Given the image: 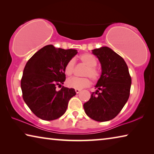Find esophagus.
Instances as JSON below:
<instances>
[{
    "instance_id": "34e87169",
    "label": "esophagus",
    "mask_w": 154,
    "mask_h": 154,
    "mask_svg": "<svg viewBox=\"0 0 154 154\" xmlns=\"http://www.w3.org/2000/svg\"><path fill=\"white\" fill-rule=\"evenodd\" d=\"M75 92H76L77 94H79V92H80V90H79V89H75Z\"/></svg>"
}]
</instances>
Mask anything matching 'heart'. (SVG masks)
<instances>
[{
  "label": "heart",
  "instance_id": "heart-1",
  "mask_svg": "<svg viewBox=\"0 0 154 154\" xmlns=\"http://www.w3.org/2000/svg\"><path fill=\"white\" fill-rule=\"evenodd\" d=\"M80 60L84 64L86 68H85L83 75L86 76L85 77H72L67 79L66 85L69 88H74V89H82V88L89 87L91 84V81L89 77L93 80L94 82H96L99 79L100 76V71L96 67L97 65V60L94 56L92 54L85 53L82 54L79 56ZM75 66V59L72 58L67 62L64 66V72L68 76H71L74 72Z\"/></svg>",
  "mask_w": 154,
  "mask_h": 154
}]
</instances>
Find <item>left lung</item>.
Returning <instances> with one entry per match:
<instances>
[{
	"label": "left lung",
	"mask_w": 154,
	"mask_h": 154,
	"mask_svg": "<svg viewBox=\"0 0 154 154\" xmlns=\"http://www.w3.org/2000/svg\"><path fill=\"white\" fill-rule=\"evenodd\" d=\"M102 74L90 100L84 103L85 113L97 122H106L118 116L130 96L131 77L124 60L107 47L95 49Z\"/></svg>",
	"instance_id": "8db88e82"
}]
</instances>
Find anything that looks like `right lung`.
<instances>
[{
	"mask_svg": "<svg viewBox=\"0 0 154 154\" xmlns=\"http://www.w3.org/2000/svg\"><path fill=\"white\" fill-rule=\"evenodd\" d=\"M77 54L72 49L48 45L28 60L21 79L22 97L31 111L46 121L56 119L66 111L70 99L76 94L73 88L62 86L66 79L64 66Z\"/></svg>",
	"mask_w": 154,
	"mask_h": 154,
	"instance_id": "add662e5",
	"label": "right lung"
}]
</instances>
